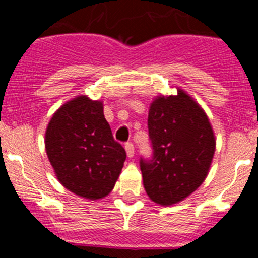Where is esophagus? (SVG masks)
<instances>
[{
	"label": "esophagus",
	"instance_id": "34e87169",
	"mask_svg": "<svg viewBox=\"0 0 258 258\" xmlns=\"http://www.w3.org/2000/svg\"><path fill=\"white\" fill-rule=\"evenodd\" d=\"M124 150H126L127 157H128V158L134 157V155H135V147H134V145L131 144V142H128V144L124 145Z\"/></svg>",
	"mask_w": 258,
	"mask_h": 258
}]
</instances>
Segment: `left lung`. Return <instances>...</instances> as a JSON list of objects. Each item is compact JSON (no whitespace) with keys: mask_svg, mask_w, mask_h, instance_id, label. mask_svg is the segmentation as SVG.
<instances>
[{"mask_svg":"<svg viewBox=\"0 0 258 258\" xmlns=\"http://www.w3.org/2000/svg\"><path fill=\"white\" fill-rule=\"evenodd\" d=\"M152 160L141 158L146 194L162 206L178 204L209 175L216 151L212 126L204 108L181 88L160 95L148 110Z\"/></svg>","mask_w":258,"mask_h":258,"instance_id":"left-lung-1","label":"left lung"}]
</instances>
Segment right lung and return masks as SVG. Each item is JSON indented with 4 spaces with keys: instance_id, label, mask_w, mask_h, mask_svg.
<instances>
[{
    "instance_id": "obj_1",
    "label": "right lung",
    "mask_w": 258,
    "mask_h": 258,
    "mask_svg": "<svg viewBox=\"0 0 258 258\" xmlns=\"http://www.w3.org/2000/svg\"><path fill=\"white\" fill-rule=\"evenodd\" d=\"M45 147L59 183L92 201L112 191L126 160V151L113 140L105 118L103 102L83 95L53 113Z\"/></svg>"
}]
</instances>
